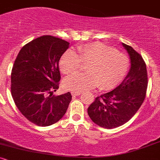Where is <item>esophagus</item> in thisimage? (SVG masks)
<instances>
[{
	"label": "esophagus",
	"instance_id": "obj_1",
	"mask_svg": "<svg viewBox=\"0 0 160 160\" xmlns=\"http://www.w3.org/2000/svg\"><path fill=\"white\" fill-rule=\"evenodd\" d=\"M80 94H81V93H80V92H74V91L71 92V95H72L74 97L78 96V95H80Z\"/></svg>",
	"mask_w": 160,
	"mask_h": 160
}]
</instances>
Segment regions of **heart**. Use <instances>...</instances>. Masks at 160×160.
I'll return each instance as SVG.
<instances>
[{"instance_id":"1","label":"heart","mask_w":160,"mask_h":160,"mask_svg":"<svg viewBox=\"0 0 160 160\" xmlns=\"http://www.w3.org/2000/svg\"><path fill=\"white\" fill-rule=\"evenodd\" d=\"M81 63L86 73L71 75L65 80V87L74 92L86 91L95 86L110 89L118 84L126 75L129 65L123 53L100 43L79 46L73 52H66L59 60V68L65 74L76 72Z\"/></svg>"}]
</instances>
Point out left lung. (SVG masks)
<instances>
[{
    "label": "left lung",
    "mask_w": 160,
    "mask_h": 160,
    "mask_svg": "<svg viewBox=\"0 0 160 160\" xmlns=\"http://www.w3.org/2000/svg\"><path fill=\"white\" fill-rule=\"evenodd\" d=\"M122 44L130 58L128 74L113 90L95 98L87 110L91 120L102 128H117L127 122L138 111L146 96V64L132 47Z\"/></svg>",
    "instance_id": "1"
}]
</instances>
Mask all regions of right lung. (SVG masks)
Listing matches in <instances>:
<instances>
[{
  "label": "right lung",
  "mask_w": 160,
  "mask_h": 160,
  "mask_svg": "<svg viewBox=\"0 0 160 160\" xmlns=\"http://www.w3.org/2000/svg\"><path fill=\"white\" fill-rule=\"evenodd\" d=\"M69 44L61 38L41 36L24 46L14 62L12 97L22 114L38 126H51L61 120L71 101L69 92L53 95L61 79L58 62Z\"/></svg>",
  "instance_id": "obj_1"
}]
</instances>
